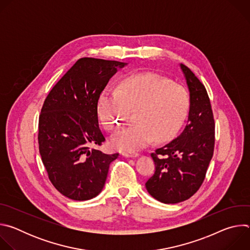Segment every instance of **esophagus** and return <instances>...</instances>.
<instances>
[{
  "label": "esophagus",
  "instance_id": "1",
  "mask_svg": "<svg viewBox=\"0 0 250 250\" xmlns=\"http://www.w3.org/2000/svg\"><path fill=\"white\" fill-rule=\"evenodd\" d=\"M123 156L125 157H130V158H134V157H137L138 156V153L137 152H123L122 153Z\"/></svg>",
  "mask_w": 250,
  "mask_h": 250
}]
</instances>
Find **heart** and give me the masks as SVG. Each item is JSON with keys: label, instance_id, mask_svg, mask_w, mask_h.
Instances as JSON below:
<instances>
[{"label": "heart", "instance_id": "obj_1", "mask_svg": "<svg viewBox=\"0 0 250 250\" xmlns=\"http://www.w3.org/2000/svg\"><path fill=\"white\" fill-rule=\"evenodd\" d=\"M191 109L188 90L154 73H134L122 79L119 90L105 88L98 101V116L109 131L117 130L129 110H135L136 124L115 134V149L134 152L155 138L158 142L174 138L184 125Z\"/></svg>", "mask_w": 250, "mask_h": 250}]
</instances>
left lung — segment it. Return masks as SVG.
Returning <instances> with one entry per match:
<instances>
[{"mask_svg":"<svg viewBox=\"0 0 250 250\" xmlns=\"http://www.w3.org/2000/svg\"><path fill=\"white\" fill-rule=\"evenodd\" d=\"M191 97L187 125L179 136L151 153L155 172L146 183L147 192L164 204L191 198L201 187L213 154L215 121L205 86L180 64Z\"/></svg>","mask_w":250,"mask_h":250,"instance_id":"1","label":"left lung"}]
</instances>
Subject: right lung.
<instances>
[{
	"instance_id": "obj_1",
	"label": "right lung",
	"mask_w": 250,
	"mask_h": 250,
	"mask_svg": "<svg viewBox=\"0 0 250 250\" xmlns=\"http://www.w3.org/2000/svg\"><path fill=\"white\" fill-rule=\"evenodd\" d=\"M126 64L81 58L44 101L39 123L40 153L52 185L71 200L87 201L98 196L110 164L119 156L91 146L104 141L98 121L99 97Z\"/></svg>"
}]
</instances>
